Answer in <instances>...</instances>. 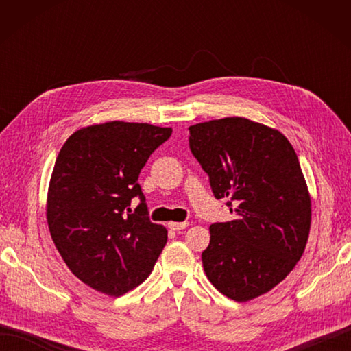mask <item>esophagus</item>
I'll use <instances>...</instances> for the list:
<instances>
[{"label":"esophagus","mask_w":351,"mask_h":351,"mask_svg":"<svg viewBox=\"0 0 351 351\" xmlns=\"http://www.w3.org/2000/svg\"><path fill=\"white\" fill-rule=\"evenodd\" d=\"M187 226H189V221H181V223L171 221V223H169V228L171 230H182V229H185Z\"/></svg>","instance_id":"1"}]
</instances>
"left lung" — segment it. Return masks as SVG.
<instances>
[{
	"label": "left lung",
	"instance_id": "8db88e82",
	"mask_svg": "<svg viewBox=\"0 0 351 351\" xmlns=\"http://www.w3.org/2000/svg\"><path fill=\"white\" fill-rule=\"evenodd\" d=\"M189 130L215 199L228 197L237 213L210 226L206 278L229 299L252 300L285 279L306 247L311 197L299 158L283 134L244 117Z\"/></svg>",
	"mask_w": 351,
	"mask_h": 351
}]
</instances>
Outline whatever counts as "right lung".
<instances>
[{
	"instance_id": "obj_1",
	"label": "right lung",
	"mask_w": 351,
	"mask_h": 351,
	"mask_svg": "<svg viewBox=\"0 0 351 351\" xmlns=\"http://www.w3.org/2000/svg\"><path fill=\"white\" fill-rule=\"evenodd\" d=\"M171 128L107 122L78 130L58 152L51 175L47 219L66 265L86 285L119 297L138 287L167 243L149 220L138 181L149 156ZM134 197L141 204L132 212Z\"/></svg>"
}]
</instances>
